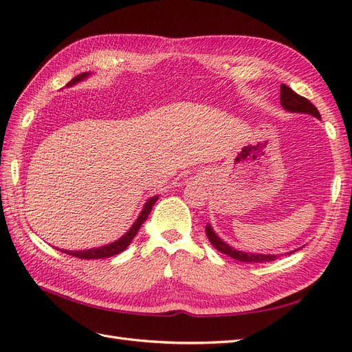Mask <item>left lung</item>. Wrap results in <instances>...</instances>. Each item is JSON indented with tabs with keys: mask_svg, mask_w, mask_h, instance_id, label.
I'll use <instances>...</instances> for the list:
<instances>
[{
	"mask_svg": "<svg viewBox=\"0 0 352 352\" xmlns=\"http://www.w3.org/2000/svg\"><path fill=\"white\" fill-rule=\"evenodd\" d=\"M280 105L286 111L311 114V116L317 117V119H320V113H318V110L314 107V105L310 101H308L304 97H301V95H298L295 91H292L289 87H286V85H283V83L280 85ZM206 233H207L208 241L211 242L212 247H214L217 251L226 254V255H229V257L235 258L238 261H242V263L274 261L276 258L279 257V255H274V254H251V252H242V251L232 248L230 245H228L226 242H223L216 235V232L212 230V228L210 225L206 226ZM292 252L294 251L286 252V254H292Z\"/></svg>",
	"mask_w": 352,
	"mask_h": 352,
	"instance_id": "left-lung-1",
	"label": "left lung"
}]
</instances>
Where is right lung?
<instances>
[{"mask_svg":"<svg viewBox=\"0 0 352 352\" xmlns=\"http://www.w3.org/2000/svg\"><path fill=\"white\" fill-rule=\"evenodd\" d=\"M89 76V73H80L78 74L76 78H73L67 87H72V85L78 83L83 79H87ZM158 199V197H153L148 199L145 202V206L141 211V214L138 216L136 221L132 225V228L127 230L124 235L120 238L114 241L113 243H109V245H104V247H100V248H92V250H83V251H67V250H61V252L65 254H69V255H73V257H78V258H82V260H95V258H107V257H113V255L116 254H120L122 251H124L127 247H129V243L133 241V238L136 236L138 230H140V228L142 226V223L146 220V217L150 216V212L153 210V206L155 204V201Z\"/></svg>","mask_w":352,"mask_h":352,"instance_id":"obj_1","label":"right lung"}]
</instances>
